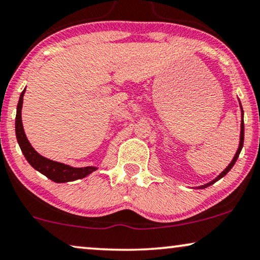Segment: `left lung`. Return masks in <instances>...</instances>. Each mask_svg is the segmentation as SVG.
Instances as JSON below:
<instances>
[{"label":"left lung","mask_w":260,"mask_h":260,"mask_svg":"<svg viewBox=\"0 0 260 260\" xmlns=\"http://www.w3.org/2000/svg\"><path fill=\"white\" fill-rule=\"evenodd\" d=\"M241 109H242V108H241ZM242 113H244V111H242ZM244 131H245V129H244V119H242V121H241V136H240V145H239V149H238V151H236V153H235L234 158H233V160L231 162V164H229V166L226 167V168L224 169V172H222V173H221V175H218L217 179H215V180H213V181H211L210 183H206V185L200 186L199 188H206V187H208V186L212 185V183H215L216 181H217V180L222 179L223 176L226 175V173H228L229 170H231V169L233 168V166H234V164H235L236 159H238V157H239V154H240V151H241V149H242V145H244Z\"/></svg>","instance_id":"left-lung-1"}]
</instances>
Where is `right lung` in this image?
<instances>
[{
    "instance_id": "1",
    "label": "right lung",
    "mask_w": 260,
    "mask_h": 260,
    "mask_svg": "<svg viewBox=\"0 0 260 260\" xmlns=\"http://www.w3.org/2000/svg\"><path fill=\"white\" fill-rule=\"evenodd\" d=\"M24 93L25 90L21 92L20 100H19L18 108H16V117H15V133L16 139H18L19 146L24 153L25 158L27 162L31 164L36 170L42 173L48 179H50L54 182H68L74 181V180L83 179V177L87 176L88 174L94 172L97 168L94 167H85V168H73V167L66 166L63 163L55 162V160L48 159L43 157L36 151L34 147L31 146L29 141L26 138V134L24 132V127H22L21 121V108H22V101H24Z\"/></svg>"
}]
</instances>
